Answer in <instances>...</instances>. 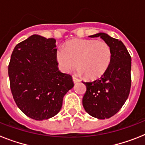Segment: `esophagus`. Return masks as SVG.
<instances>
[{"mask_svg": "<svg viewBox=\"0 0 145 145\" xmlns=\"http://www.w3.org/2000/svg\"><path fill=\"white\" fill-rule=\"evenodd\" d=\"M73 81H74V84H76V83H77V82H80V80L77 79V77H75L73 76Z\"/></svg>", "mask_w": 145, "mask_h": 145, "instance_id": "obj_1", "label": "esophagus"}]
</instances>
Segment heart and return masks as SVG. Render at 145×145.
Instances as JSON below:
<instances>
[{
  "instance_id": "b5f03b06",
  "label": "heart",
  "mask_w": 145,
  "mask_h": 145,
  "mask_svg": "<svg viewBox=\"0 0 145 145\" xmlns=\"http://www.w3.org/2000/svg\"><path fill=\"white\" fill-rule=\"evenodd\" d=\"M112 51L108 43L93 39H74L56 51V59L64 72L79 67L78 71L89 79L101 77L109 68Z\"/></svg>"
}]
</instances>
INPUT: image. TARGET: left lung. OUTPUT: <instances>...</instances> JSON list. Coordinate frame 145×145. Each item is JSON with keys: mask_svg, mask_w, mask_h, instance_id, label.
<instances>
[{"mask_svg": "<svg viewBox=\"0 0 145 145\" xmlns=\"http://www.w3.org/2000/svg\"><path fill=\"white\" fill-rule=\"evenodd\" d=\"M89 37H100L109 44L112 51L111 62L107 71L94 81L83 82L86 86L83 98L84 109L92 117L103 120L116 114L128 99L132 59L121 40L105 33Z\"/></svg>", "mask_w": 145, "mask_h": 145, "instance_id": "1", "label": "left lung"}]
</instances>
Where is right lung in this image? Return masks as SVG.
I'll return each mask as SVG.
<instances>
[{"label":"right lung","instance_id":"1","mask_svg":"<svg viewBox=\"0 0 145 145\" xmlns=\"http://www.w3.org/2000/svg\"><path fill=\"white\" fill-rule=\"evenodd\" d=\"M56 47L54 38L31 35L15 46L8 66L15 102L36 120L56 115L64 95L74 86L71 75L59 70Z\"/></svg>","mask_w":145,"mask_h":145}]
</instances>
